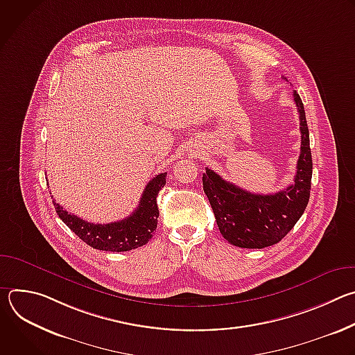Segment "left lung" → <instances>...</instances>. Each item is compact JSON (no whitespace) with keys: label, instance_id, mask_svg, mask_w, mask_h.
<instances>
[{"label":"left lung","instance_id":"8db88e82","mask_svg":"<svg viewBox=\"0 0 355 355\" xmlns=\"http://www.w3.org/2000/svg\"><path fill=\"white\" fill-rule=\"evenodd\" d=\"M300 121V155L293 184L285 189L260 195L225 181L211 168L202 175L204 191L211 202L222 236L233 245L264 248L281 241L305 212L312 182V153L305 108L293 91Z\"/></svg>","mask_w":355,"mask_h":355}]
</instances>
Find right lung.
I'll list each match as a JSON object with an SVG mask.
<instances>
[{
  "label": "right lung",
  "instance_id": "obj_1",
  "mask_svg": "<svg viewBox=\"0 0 355 355\" xmlns=\"http://www.w3.org/2000/svg\"><path fill=\"white\" fill-rule=\"evenodd\" d=\"M167 173L156 175L146 185L139 207L123 220L107 225L89 223L76 215L64 211L53 199L59 218L73 230L84 243L96 250L104 251H129L144 245L155 234L157 227L159 208L157 195L166 185Z\"/></svg>",
  "mask_w": 355,
  "mask_h": 355
}]
</instances>
